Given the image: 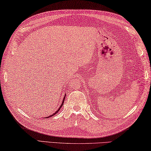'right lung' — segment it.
Here are the masks:
<instances>
[{
    "mask_svg": "<svg viewBox=\"0 0 151 151\" xmlns=\"http://www.w3.org/2000/svg\"><path fill=\"white\" fill-rule=\"evenodd\" d=\"M65 96H66V94H65ZM65 96H64V98H63V101L62 104H61V106H60V108H59L58 109H57V110L55 111V113H54L53 114H52L51 116H49V117H47V118H49V117H52V116H54V115H55V114L57 113V112H58V111L60 110V109H61V107L63 106V104H64V101H65Z\"/></svg>",
    "mask_w": 151,
    "mask_h": 151,
    "instance_id": "right-lung-1",
    "label": "right lung"
}]
</instances>
